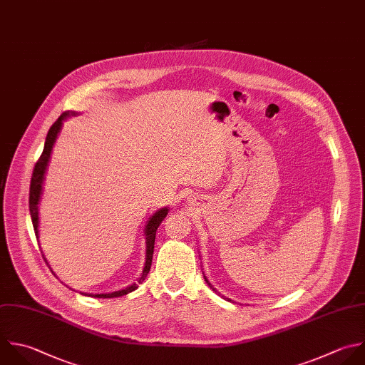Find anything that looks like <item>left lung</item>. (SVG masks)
I'll return each instance as SVG.
<instances>
[{
	"mask_svg": "<svg viewBox=\"0 0 365 365\" xmlns=\"http://www.w3.org/2000/svg\"><path fill=\"white\" fill-rule=\"evenodd\" d=\"M205 281H207V284H208V287H210V288H211V289H212V291H215V292H217V289H215V288H214V287H212V285H211V284H210V281H208V279H207V278H205Z\"/></svg>",
	"mask_w": 365,
	"mask_h": 365,
	"instance_id": "obj_1",
	"label": "left lung"
}]
</instances>
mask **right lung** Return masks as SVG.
Returning <instances> with one entry per match:
<instances>
[{
    "label": "right lung",
    "instance_id": "add662e5",
    "mask_svg": "<svg viewBox=\"0 0 365 365\" xmlns=\"http://www.w3.org/2000/svg\"><path fill=\"white\" fill-rule=\"evenodd\" d=\"M70 113H64L60 115V118L51 125L48 134H47V138H46V145H44V150H43V154L40 155L38 161L36 163V167H34V171H33V177H31V184H30V214H31V220H33V227H34V231H36V237L38 240V202H40V197H41V192H43V182H44V174L47 171V165H48V161H50V155H51V151H53V147H54V143L57 140V135L61 130V125H63V121L66 120V117ZM168 214V208H163L160 211H157L147 222L145 225V244H147V255H145V265H144V269H143V274L141 277L138 278V282H134L133 285L121 289V291H115V292H110V294H96V295H91V297H96V298H114V297H121V295H125L134 289L138 288V284H141L145 277L148 275L150 272V268H151V262H153V254H154V242H155V232L160 227V224L163 222V220L167 217ZM44 257V255H43ZM47 262V261H46Z\"/></svg>",
    "mask_w": 365,
    "mask_h": 365
}]
</instances>
